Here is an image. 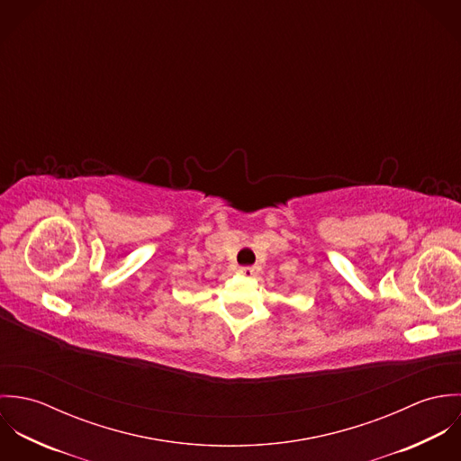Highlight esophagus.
I'll return each instance as SVG.
<instances>
[{"label":"esophagus","instance_id":"esophagus-1","mask_svg":"<svg viewBox=\"0 0 461 461\" xmlns=\"http://www.w3.org/2000/svg\"><path fill=\"white\" fill-rule=\"evenodd\" d=\"M240 273H241L243 276H247V278H252V276H258L259 267H258V266H241V267H240Z\"/></svg>","mask_w":461,"mask_h":461}]
</instances>
